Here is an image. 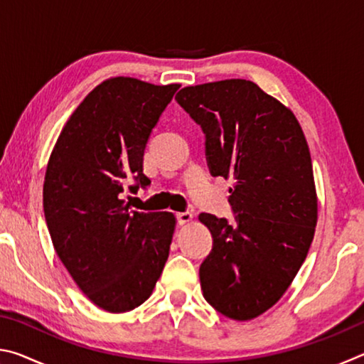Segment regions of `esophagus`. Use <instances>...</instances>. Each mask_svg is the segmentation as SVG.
Wrapping results in <instances>:
<instances>
[{"label":"esophagus","instance_id":"34e87169","mask_svg":"<svg viewBox=\"0 0 364 364\" xmlns=\"http://www.w3.org/2000/svg\"><path fill=\"white\" fill-rule=\"evenodd\" d=\"M193 217H194V215L191 213V212H180V213H176L178 225H186V223H189V221L193 220Z\"/></svg>","mask_w":364,"mask_h":364}]
</instances>
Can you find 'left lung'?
<instances>
[{
  "label": "left lung",
  "mask_w": 364,
  "mask_h": 364,
  "mask_svg": "<svg viewBox=\"0 0 364 364\" xmlns=\"http://www.w3.org/2000/svg\"><path fill=\"white\" fill-rule=\"evenodd\" d=\"M175 100L205 134L213 176L232 178L236 223L200 213L212 252L200 287L236 321L260 316L291 286L310 249L318 199L310 149L291 109L250 80L186 86Z\"/></svg>",
  "instance_id": "8db88e82"
}]
</instances>
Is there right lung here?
<instances>
[{"label":"right lung","instance_id":"obj_1","mask_svg":"<svg viewBox=\"0 0 364 364\" xmlns=\"http://www.w3.org/2000/svg\"><path fill=\"white\" fill-rule=\"evenodd\" d=\"M180 85L114 77L75 109L49 157L43 208L56 254L77 286L110 313L151 297L168 258L176 218L138 212L130 193L151 184L143 173L147 139Z\"/></svg>","mask_w":364,"mask_h":364}]
</instances>
